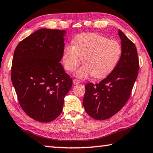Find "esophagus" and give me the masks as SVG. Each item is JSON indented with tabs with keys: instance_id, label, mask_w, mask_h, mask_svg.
I'll return each instance as SVG.
<instances>
[{
	"instance_id": "1",
	"label": "esophagus",
	"mask_w": 153,
	"mask_h": 153,
	"mask_svg": "<svg viewBox=\"0 0 153 153\" xmlns=\"http://www.w3.org/2000/svg\"><path fill=\"white\" fill-rule=\"evenodd\" d=\"M79 83H80V82H79V80H78V79H74L73 80V84H74V85H77V84H79Z\"/></svg>"
}]
</instances>
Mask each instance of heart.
<instances>
[{"label": "heart", "mask_w": 153, "mask_h": 153, "mask_svg": "<svg viewBox=\"0 0 153 153\" xmlns=\"http://www.w3.org/2000/svg\"><path fill=\"white\" fill-rule=\"evenodd\" d=\"M72 45L63 49L62 60L66 70L73 71L82 62L84 63L75 73L80 79L93 76L103 77L112 71L122 54L120 44L109 40L98 33H82L73 41Z\"/></svg>", "instance_id": "b5f03b06"}]
</instances>
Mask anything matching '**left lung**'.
Here are the masks:
<instances>
[{"mask_svg":"<svg viewBox=\"0 0 153 153\" xmlns=\"http://www.w3.org/2000/svg\"><path fill=\"white\" fill-rule=\"evenodd\" d=\"M118 35L122 54L115 68L98 84L85 85L84 109L96 120H106L121 110L128 100L138 76L139 62L136 46L120 30Z\"/></svg>","mask_w":153,"mask_h":153,"instance_id":"8db88e82","label":"left lung"}]
</instances>
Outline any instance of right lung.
<instances>
[{"label": "right lung", "mask_w": 153, "mask_h": 153, "mask_svg": "<svg viewBox=\"0 0 153 153\" xmlns=\"http://www.w3.org/2000/svg\"><path fill=\"white\" fill-rule=\"evenodd\" d=\"M64 30L41 29L18 44L11 80L22 109L29 117L49 123L62 112L72 79L62 63Z\"/></svg>", "instance_id": "1"}]
</instances>
